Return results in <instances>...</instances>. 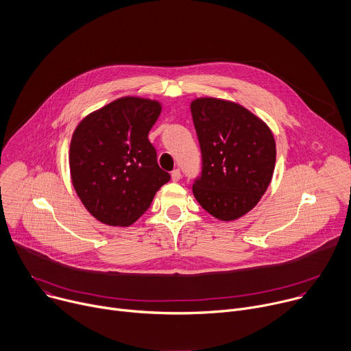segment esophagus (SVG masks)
<instances>
[{
	"mask_svg": "<svg viewBox=\"0 0 351 351\" xmlns=\"http://www.w3.org/2000/svg\"><path fill=\"white\" fill-rule=\"evenodd\" d=\"M171 176H172V180L173 182H178V180H180V169H173L172 171V173H171Z\"/></svg>",
	"mask_w": 351,
	"mask_h": 351,
	"instance_id": "esophagus-1",
	"label": "esophagus"
}]
</instances>
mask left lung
Segmentation results:
<instances>
[{
  "label": "left lung",
  "instance_id": "8db88e82",
  "mask_svg": "<svg viewBox=\"0 0 351 351\" xmlns=\"http://www.w3.org/2000/svg\"><path fill=\"white\" fill-rule=\"evenodd\" d=\"M190 110L203 162L193 195L213 217L238 219L259 203L271 182L273 133L262 119L231 101L197 98Z\"/></svg>",
  "mask_w": 351,
  "mask_h": 351
}]
</instances>
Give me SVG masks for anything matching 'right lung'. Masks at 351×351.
<instances>
[{
    "label": "right lung",
    "instance_id": "obj_1",
    "mask_svg": "<svg viewBox=\"0 0 351 351\" xmlns=\"http://www.w3.org/2000/svg\"><path fill=\"white\" fill-rule=\"evenodd\" d=\"M161 110L158 101L124 97L89 113L74 130L73 186L85 208L106 226H132L171 179L148 140Z\"/></svg>",
    "mask_w": 351,
    "mask_h": 351
}]
</instances>
